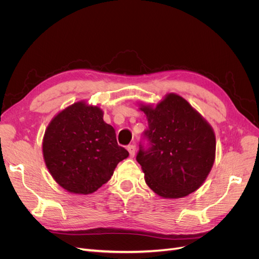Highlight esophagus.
I'll list each match as a JSON object with an SVG mask.
<instances>
[{"mask_svg":"<svg viewBox=\"0 0 259 259\" xmlns=\"http://www.w3.org/2000/svg\"><path fill=\"white\" fill-rule=\"evenodd\" d=\"M127 150H128V152H130V156H131V158H134L135 151H136L135 146H134V145H130V146L127 147Z\"/></svg>","mask_w":259,"mask_h":259,"instance_id":"obj_1","label":"esophagus"}]
</instances>
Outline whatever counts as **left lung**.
Wrapping results in <instances>:
<instances>
[{
  "label": "left lung",
  "mask_w": 259,
  "mask_h": 259,
  "mask_svg": "<svg viewBox=\"0 0 259 259\" xmlns=\"http://www.w3.org/2000/svg\"><path fill=\"white\" fill-rule=\"evenodd\" d=\"M148 128L136 160L145 180L162 198L177 199L204 183L215 160L213 128L186 99L168 94L155 108L142 105Z\"/></svg>",
  "instance_id": "obj_1"
}]
</instances>
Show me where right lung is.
<instances>
[{"mask_svg": "<svg viewBox=\"0 0 259 259\" xmlns=\"http://www.w3.org/2000/svg\"><path fill=\"white\" fill-rule=\"evenodd\" d=\"M97 106L79 101L54 117L45 131L43 155L56 183L71 193L89 194L111 178L128 151Z\"/></svg>", "mask_w": 259, "mask_h": 259, "instance_id": "1", "label": "right lung"}]
</instances>
